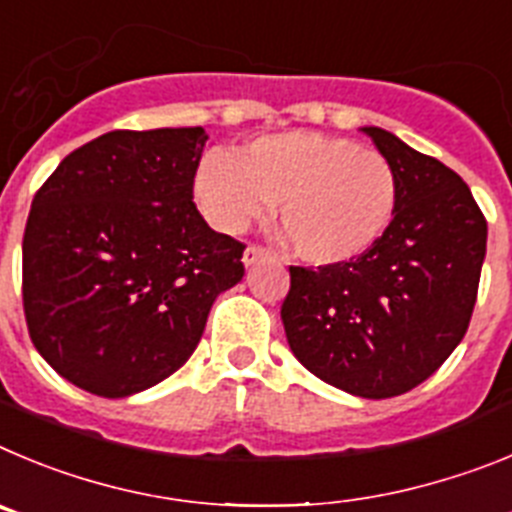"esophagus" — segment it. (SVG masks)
I'll list each match as a JSON object with an SVG mask.
<instances>
[{
	"mask_svg": "<svg viewBox=\"0 0 512 512\" xmlns=\"http://www.w3.org/2000/svg\"><path fill=\"white\" fill-rule=\"evenodd\" d=\"M267 257H270V252H267L265 247L250 245V247H247V250H245V255H242V262H245V265L250 267V265H255V262L267 260Z\"/></svg>",
	"mask_w": 512,
	"mask_h": 512,
	"instance_id": "1",
	"label": "esophagus"
}]
</instances>
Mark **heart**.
<instances>
[{
	"mask_svg": "<svg viewBox=\"0 0 512 512\" xmlns=\"http://www.w3.org/2000/svg\"><path fill=\"white\" fill-rule=\"evenodd\" d=\"M193 191L211 222L239 232L278 204L290 250L308 265H344L382 239L398 209V176L372 147L324 132H283L242 153L204 155Z\"/></svg>",
	"mask_w": 512,
	"mask_h": 512,
	"instance_id": "obj_1",
	"label": "heart"
}]
</instances>
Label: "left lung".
<instances>
[{"label": "left lung", "mask_w": 512, "mask_h": 512, "mask_svg": "<svg viewBox=\"0 0 512 512\" xmlns=\"http://www.w3.org/2000/svg\"><path fill=\"white\" fill-rule=\"evenodd\" d=\"M398 176L382 239L344 265H290L280 319L303 367L359 398H393L434 375L467 334L487 247L467 183L380 127H362Z\"/></svg>", "instance_id": "8db88e82"}]
</instances>
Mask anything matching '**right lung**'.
<instances>
[{"mask_svg": "<svg viewBox=\"0 0 512 512\" xmlns=\"http://www.w3.org/2000/svg\"><path fill=\"white\" fill-rule=\"evenodd\" d=\"M204 127L114 130L61 160L22 237L30 339L61 377L127 398L178 370L245 245L193 204Z\"/></svg>", "mask_w": 512, "mask_h": 512, "instance_id": "right-lung-1", "label": "right lung"}]
</instances>
